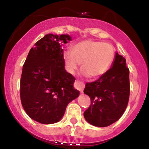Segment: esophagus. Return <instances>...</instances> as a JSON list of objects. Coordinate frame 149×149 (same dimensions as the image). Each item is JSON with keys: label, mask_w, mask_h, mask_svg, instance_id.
<instances>
[{"label": "esophagus", "mask_w": 149, "mask_h": 149, "mask_svg": "<svg viewBox=\"0 0 149 149\" xmlns=\"http://www.w3.org/2000/svg\"><path fill=\"white\" fill-rule=\"evenodd\" d=\"M84 83L82 81H76L74 84V86L76 89H77L78 90L80 91L81 92H83L84 89Z\"/></svg>", "instance_id": "obj_1"}]
</instances>
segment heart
Here are the masks:
<instances>
[{
	"label": "heart",
	"instance_id": "heart-1",
	"mask_svg": "<svg viewBox=\"0 0 149 149\" xmlns=\"http://www.w3.org/2000/svg\"><path fill=\"white\" fill-rule=\"evenodd\" d=\"M113 47L107 43L87 39L73 44L63 55L67 71L74 74L81 63L84 76L99 78L108 72L114 60Z\"/></svg>",
	"mask_w": 149,
	"mask_h": 149
}]
</instances>
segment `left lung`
I'll return each instance as SVG.
<instances>
[{
    "mask_svg": "<svg viewBox=\"0 0 149 149\" xmlns=\"http://www.w3.org/2000/svg\"><path fill=\"white\" fill-rule=\"evenodd\" d=\"M84 93L91 99L84 113L88 123L104 127L119 120L130 97V70L125 58L116 52L111 68L97 81L86 83Z\"/></svg>",
    "mask_w": 149,
    "mask_h": 149,
    "instance_id": "8db88e82",
    "label": "left lung"
}]
</instances>
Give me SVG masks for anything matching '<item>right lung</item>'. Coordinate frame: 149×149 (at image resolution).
<instances>
[{
	"instance_id": "1",
	"label": "right lung",
	"mask_w": 149,
	"mask_h": 149,
	"mask_svg": "<svg viewBox=\"0 0 149 149\" xmlns=\"http://www.w3.org/2000/svg\"><path fill=\"white\" fill-rule=\"evenodd\" d=\"M71 41L69 35L47 34L30 49L23 65L20 98L26 113L44 125L58 122L69 102L79 91L75 79L65 69L63 44Z\"/></svg>"
}]
</instances>
